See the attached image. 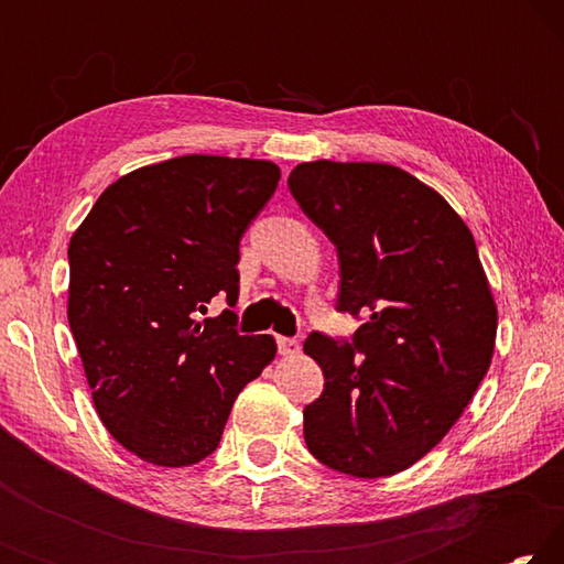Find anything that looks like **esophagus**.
I'll use <instances>...</instances> for the list:
<instances>
[{
    "mask_svg": "<svg viewBox=\"0 0 564 564\" xmlns=\"http://www.w3.org/2000/svg\"><path fill=\"white\" fill-rule=\"evenodd\" d=\"M301 350V346H299V340L295 338H285V336H281L279 338V352L281 356H295V352Z\"/></svg>",
    "mask_w": 564,
    "mask_h": 564,
    "instance_id": "1",
    "label": "esophagus"
}]
</instances>
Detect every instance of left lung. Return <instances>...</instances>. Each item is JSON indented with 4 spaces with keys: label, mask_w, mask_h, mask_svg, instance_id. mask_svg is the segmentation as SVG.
Here are the masks:
<instances>
[{
    "label": "left lung",
    "mask_w": 564,
    "mask_h": 564,
    "mask_svg": "<svg viewBox=\"0 0 564 564\" xmlns=\"http://www.w3.org/2000/svg\"><path fill=\"white\" fill-rule=\"evenodd\" d=\"M289 188L336 246L338 311L366 316L352 343H303L326 376L303 410L305 445L352 477L408 470L490 368L498 305L475 238L435 188L390 164L305 161Z\"/></svg>",
    "instance_id": "8db88e82"
}]
</instances>
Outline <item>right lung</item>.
Here are the masks:
<instances>
[{"label":"right lung","mask_w":564,"mask_h":564,"mask_svg":"<svg viewBox=\"0 0 564 564\" xmlns=\"http://www.w3.org/2000/svg\"><path fill=\"white\" fill-rule=\"evenodd\" d=\"M263 159L188 154L104 191L69 241L66 316L94 408L117 443L161 467L212 455L238 393L275 358L238 336V241L279 186Z\"/></svg>","instance_id":"add662e5"}]
</instances>
